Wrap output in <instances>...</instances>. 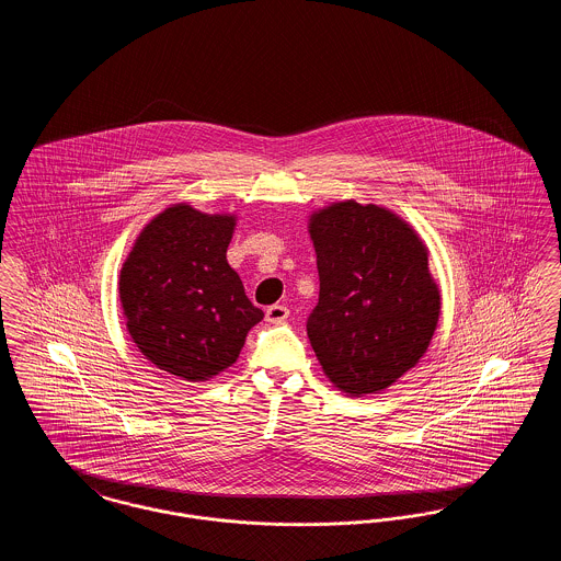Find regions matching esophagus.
Wrapping results in <instances>:
<instances>
[{
	"instance_id": "34e87169",
	"label": "esophagus",
	"mask_w": 561,
	"mask_h": 561,
	"mask_svg": "<svg viewBox=\"0 0 561 561\" xmlns=\"http://www.w3.org/2000/svg\"><path fill=\"white\" fill-rule=\"evenodd\" d=\"M288 316H290V311L284 305H271V307H267V311H265V318H267L268 323H284V321L288 320Z\"/></svg>"
}]
</instances>
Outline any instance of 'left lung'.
<instances>
[{
    "mask_svg": "<svg viewBox=\"0 0 561 561\" xmlns=\"http://www.w3.org/2000/svg\"><path fill=\"white\" fill-rule=\"evenodd\" d=\"M320 300L307 320L325 376L359 398L393 385L425 355L439 320L427 248L398 214L353 199L309 220Z\"/></svg>",
    "mask_w": 561,
    "mask_h": 561,
    "instance_id": "8db88e82",
    "label": "left lung"
}]
</instances>
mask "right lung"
Listing matches in <instances>:
<instances>
[{
	"label": "right lung",
	"instance_id": "right-lung-1",
	"mask_svg": "<svg viewBox=\"0 0 561 561\" xmlns=\"http://www.w3.org/2000/svg\"><path fill=\"white\" fill-rule=\"evenodd\" d=\"M236 216L176 204L138 236L119 300L140 353L163 373L208 380L229 368L265 313L227 263Z\"/></svg>",
	"mask_w": 561,
	"mask_h": 561
}]
</instances>
